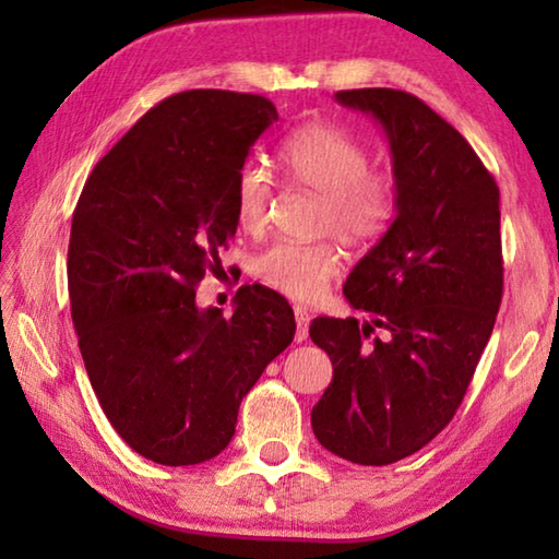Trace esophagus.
<instances>
[{
  "instance_id": "esophagus-1",
  "label": "esophagus",
  "mask_w": 559,
  "mask_h": 559,
  "mask_svg": "<svg viewBox=\"0 0 559 559\" xmlns=\"http://www.w3.org/2000/svg\"><path fill=\"white\" fill-rule=\"evenodd\" d=\"M310 328V313L306 308H296V343H302L308 337Z\"/></svg>"
}]
</instances>
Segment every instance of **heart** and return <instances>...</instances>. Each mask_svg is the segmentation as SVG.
<instances>
[{
  "label": "heart",
  "instance_id": "heart-1",
  "mask_svg": "<svg viewBox=\"0 0 559 559\" xmlns=\"http://www.w3.org/2000/svg\"><path fill=\"white\" fill-rule=\"evenodd\" d=\"M278 159L293 182L323 197V231L362 249L390 229L396 214V179L384 169H370V147L353 132L333 122H308L283 140ZM269 204V175L259 165L241 167L234 182V214L241 229L259 231L266 224ZM340 266V251L330 241H276L253 259L251 271L283 296L316 300Z\"/></svg>",
  "mask_w": 559,
  "mask_h": 559
}]
</instances>
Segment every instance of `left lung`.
<instances>
[{
    "label": "left lung",
    "mask_w": 559,
    "mask_h": 559,
    "mask_svg": "<svg viewBox=\"0 0 559 559\" xmlns=\"http://www.w3.org/2000/svg\"><path fill=\"white\" fill-rule=\"evenodd\" d=\"M390 138L396 216L345 281L367 320L316 318L333 382L310 412L318 441L359 466L412 456L463 402L503 298L500 194L461 132L406 91H337Z\"/></svg>",
    "instance_id": "obj_1"
}]
</instances>
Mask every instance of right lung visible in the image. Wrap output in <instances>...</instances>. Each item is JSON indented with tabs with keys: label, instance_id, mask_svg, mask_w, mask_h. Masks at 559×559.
<instances>
[{
	"label": "right lung",
	"instance_id": "right-lung-1",
	"mask_svg": "<svg viewBox=\"0 0 559 559\" xmlns=\"http://www.w3.org/2000/svg\"><path fill=\"white\" fill-rule=\"evenodd\" d=\"M276 106L197 88L150 108L88 175L73 210L69 298L83 365L112 429L163 466L234 437L239 404L293 343L288 300L241 286L231 318L197 308L236 234L234 182Z\"/></svg>",
	"mask_w": 559,
	"mask_h": 559
}]
</instances>
